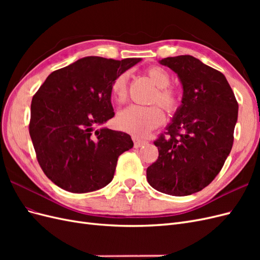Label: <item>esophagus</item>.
<instances>
[{"label":"esophagus","instance_id":"esophagus-1","mask_svg":"<svg viewBox=\"0 0 260 260\" xmlns=\"http://www.w3.org/2000/svg\"><path fill=\"white\" fill-rule=\"evenodd\" d=\"M132 140H133V142H135V147H137V148L146 144V141L145 140H142V139H140L138 137H133Z\"/></svg>","mask_w":260,"mask_h":260}]
</instances>
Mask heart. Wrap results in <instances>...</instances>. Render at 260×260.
<instances>
[{
    "mask_svg": "<svg viewBox=\"0 0 260 260\" xmlns=\"http://www.w3.org/2000/svg\"><path fill=\"white\" fill-rule=\"evenodd\" d=\"M147 76L157 86L154 102H157L167 112H174L180 103L179 94L176 90L169 88L170 75L159 66L147 69ZM129 74L123 73L118 76L112 83V95L118 103H122L127 99ZM165 120V116L158 106H138L130 105L117 115V124L121 130L137 136H144L148 131L158 127Z\"/></svg>",
    "mask_w": 260,
    "mask_h": 260,
    "instance_id": "1",
    "label": "heart"
}]
</instances>
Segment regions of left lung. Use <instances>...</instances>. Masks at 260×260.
Returning <instances> with one entry per match:
<instances>
[{
	"instance_id": "obj_1",
	"label": "left lung",
	"mask_w": 260,
	"mask_h": 260,
	"mask_svg": "<svg viewBox=\"0 0 260 260\" xmlns=\"http://www.w3.org/2000/svg\"><path fill=\"white\" fill-rule=\"evenodd\" d=\"M182 85L181 105L160 137L158 159L147 182L161 193L185 196L203 190L221 170L233 144L239 105L225 77L191 55L160 59Z\"/></svg>"
}]
</instances>
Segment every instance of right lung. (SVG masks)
Wrapping results in <instances>:
<instances>
[{
  "label": "right lung",
  "mask_w": 260,
  "mask_h": 260,
  "mask_svg": "<svg viewBox=\"0 0 260 260\" xmlns=\"http://www.w3.org/2000/svg\"><path fill=\"white\" fill-rule=\"evenodd\" d=\"M139 61L86 56L55 70L35 94L30 137L43 172L62 190L88 193L106 186L118 157L133 147L128 133L95 127L115 115L113 81Z\"/></svg>",
  "instance_id": "right-lung-1"
}]
</instances>
